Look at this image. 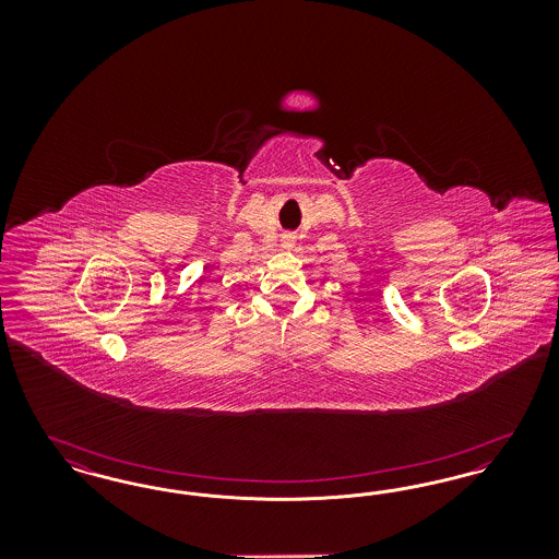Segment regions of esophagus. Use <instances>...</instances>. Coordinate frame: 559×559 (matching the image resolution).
Instances as JSON below:
<instances>
[{"label": "esophagus", "mask_w": 559, "mask_h": 559, "mask_svg": "<svg viewBox=\"0 0 559 559\" xmlns=\"http://www.w3.org/2000/svg\"><path fill=\"white\" fill-rule=\"evenodd\" d=\"M283 247H293L292 237H285V239H283Z\"/></svg>", "instance_id": "1"}]
</instances>
